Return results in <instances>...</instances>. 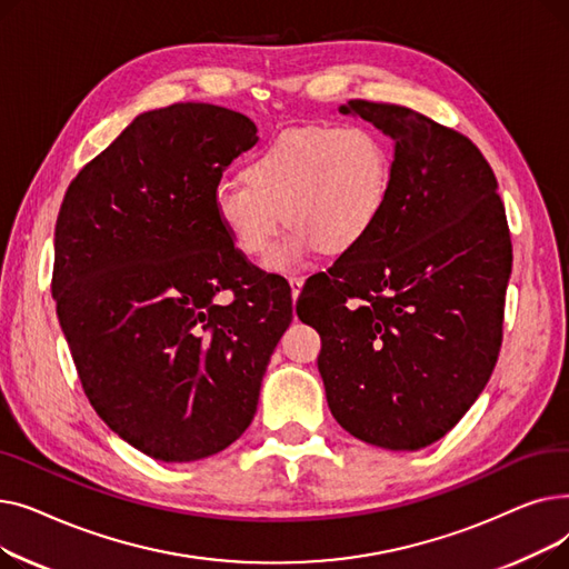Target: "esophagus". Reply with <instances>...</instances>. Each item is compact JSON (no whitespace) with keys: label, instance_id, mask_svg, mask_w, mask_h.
Wrapping results in <instances>:
<instances>
[{"label":"esophagus","instance_id":"34e87169","mask_svg":"<svg viewBox=\"0 0 569 569\" xmlns=\"http://www.w3.org/2000/svg\"><path fill=\"white\" fill-rule=\"evenodd\" d=\"M288 283H290V292H292V300H297V297H300V292H302L305 279H302V277H290V279H288Z\"/></svg>","mask_w":569,"mask_h":569}]
</instances>
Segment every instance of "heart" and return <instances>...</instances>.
Returning <instances> with one entry per match:
<instances>
[{
  "mask_svg": "<svg viewBox=\"0 0 569 569\" xmlns=\"http://www.w3.org/2000/svg\"><path fill=\"white\" fill-rule=\"evenodd\" d=\"M392 179V147L378 131L311 127L258 149L242 179H221L212 202L221 228L247 258L267 256L286 221L290 232L267 267L290 272L318 249L339 256L360 247L385 212Z\"/></svg>",
  "mask_w": 569,
  "mask_h": 569,
  "instance_id": "heart-1",
  "label": "heart"
}]
</instances>
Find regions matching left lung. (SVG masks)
I'll use <instances>...</instances> for the list:
<instances>
[{"mask_svg":"<svg viewBox=\"0 0 569 569\" xmlns=\"http://www.w3.org/2000/svg\"><path fill=\"white\" fill-rule=\"evenodd\" d=\"M395 140L385 212L297 302L316 327L335 420L385 450H420L482 395L502 343L512 242L498 182L463 133L395 103L352 99ZM326 320L315 325V313Z\"/></svg>","mask_w":569,"mask_h":569,"instance_id":"8db88e82","label":"left lung"}]
</instances>
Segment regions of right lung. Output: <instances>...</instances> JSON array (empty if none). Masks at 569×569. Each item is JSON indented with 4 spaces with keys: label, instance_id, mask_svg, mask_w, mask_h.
<instances>
[{
    "label": "right lung",
    "instance_id": "1",
    "mask_svg": "<svg viewBox=\"0 0 569 569\" xmlns=\"http://www.w3.org/2000/svg\"><path fill=\"white\" fill-rule=\"evenodd\" d=\"M256 131L212 103L142 112L59 207L50 288L82 390L157 461L212 457L247 431L292 320L286 281L251 264L214 214V189Z\"/></svg>",
    "mask_w": 569,
    "mask_h": 569
}]
</instances>
